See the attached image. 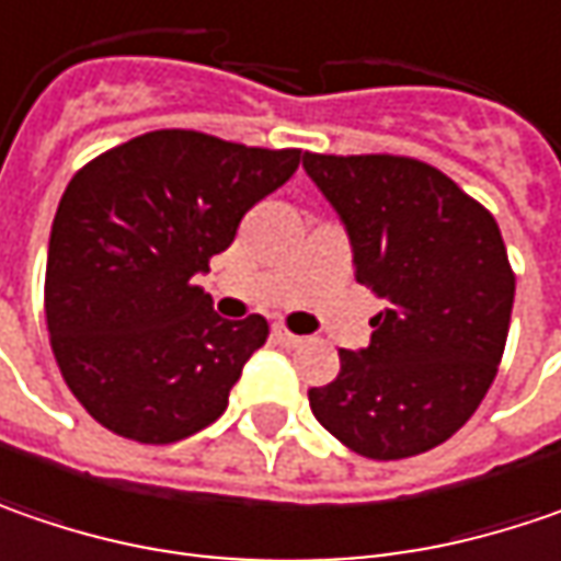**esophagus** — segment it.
Instances as JSON below:
<instances>
[{
	"instance_id": "esophagus-1",
	"label": "esophagus",
	"mask_w": 561,
	"mask_h": 561,
	"mask_svg": "<svg viewBox=\"0 0 561 561\" xmlns=\"http://www.w3.org/2000/svg\"><path fill=\"white\" fill-rule=\"evenodd\" d=\"M273 339H276L279 345H285V348H295V345L301 342V335L288 332V329H285V327H273Z\"/></svg>"
}]
</instances>
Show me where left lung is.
Returning <instances> with one entry per match:
<instances>
[{
	"label": "left lung",
	"instance_id": "obj_1",
	"mask_svg": "<svg viewBox=\"0 0 561 561\" xmlns=\"http://www.w3.org/2000/svg\"><path fill=\"white\" fill-rule=\"evenodd\" d=\"M305 172L339 213L354 279L386 301L370 345L307 392L348 449L396 461L446 443L496 377L515 301L500 226L449 175L411 157L305 153Z\"/></svg>",
	"mask_w": 561,
	"mask_h": 561
}]
</instances>
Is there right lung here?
<instances>
[{
    "label": "right lung",
    "instance_id": "add662e5",
    "mask_svg": "<svg viewBox=\"0 0 561 561\" xmlns=\"http://www.w3.org/2000/svg\"><path fill=\"white\" fill-rule=\"evenodd\" d=\"M301 150L150 131L87 162L61 194L46 256V327L87 414L135 443H179L229 404L266 342L260 313L222 320L197 273Z\"/></svg>",
    "mask_w": 561,
    "mask_h": 561
}]
</instances>
